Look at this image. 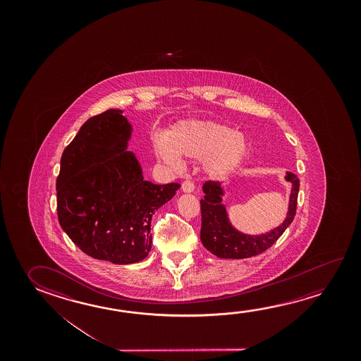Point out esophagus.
Returning a JSON list of instances; mask_svg holds the SVG:
<instances>
[{
    "label": "esophagus",
    "instance_id": "34e87169",
    "mask_svg": "<svg viewBox=\"0 0 361 361\" xmlns=\"http://www.w3.org/2000/svg\"><path fill=\"white\" fill-rule=\"evenodd\" d=\"M181 189H183V192H192L195 189V183H192L191 180H186V181H183Z\"/></svg>",
    "mask_w": 361,
    "mask_h": 361
}]
</instances>
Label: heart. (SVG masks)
<instances>
[{"mask_svg":"<svg viewBox=\"0 0 361 361\" xmlns=\"http://www.w3.org/2000/svg\"><path fill=\"white\" fill-rule=\"evenodd\" d=\"M169 141H161L157 151L172 166H180V154L189 159L202 160L209 176L221 178L237 170L247 157V136L228 124L210 121H188L176 126Z\"/></svg>","mask_w":361,"mask_h":361,"instance_id":"obj_1","label":"heart"}]
</instances>
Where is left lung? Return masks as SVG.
Masks as SVG:
<instances>
[{"instance_id": "obj_1", "label": "left lung", "mask_w": 361, "mask_h": 361, "mask_svg": "<svg viewBox=\"0 0 361 361\" xmlns=\"http://www.w3.org/2000/svg\"><path fill=\"white\" fill-rule=\"evenodd\" d=\"M286 180L292 183L287 218L276 229L260 235H248L237 231L229 221L226 207L221 202V196L224 195L223 186L219 181L204 183L202 191L205 195L200 200L202 245L214 255L225 259L249 258L272 247L293 221L297 209L300 180L292 172L286 173Z\"/></svg>"}]
</instances>
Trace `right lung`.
<instances>
[{"label": "right lung", "instance_id": "right-lung-1", "mask_svg": "<svg viewBox=\"0 0 361 361\" xmlns=\"http://www.w3.org/2000/svg\"><path fill=\"white\" fill-rule=\"evenodd\" d=\"M132 127L121 109L89 118L66 146L56 178L59 223L78 248L95 259L130 264L151 250V220L180 183L143 180L127 151Z\"/></svg>", "mask_w": 361, "mask_h": 361}]
</instances>
